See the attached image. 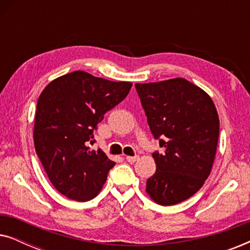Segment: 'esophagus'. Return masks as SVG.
Here are the masks:
<instances>
[{"label": "esophagus", "mask_w": 250, "mask_h": 250, "mask_svg": "<svg viewBox=\"0 0 250 250\" xmlns=\"http://www.w3.org/2000/svg\"><path fill=\"white\" fill-rule=\"evenodd\" d=\"M138 159H139L138 156H127V157H126V160H127L128 163H134Z\"/></svg>", "instance_id": "1"}]
</instances>
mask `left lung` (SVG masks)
Here are the masks:
<instances>
[{"label": "left lung", "instance_id": "left-lung-1", "mask_svg": "<svg viewBox=\"0 0 250 250\" xmlns=\"http://www.w3.org/2000/svg\"><path fill=\"white\" fill-rule=\"evenodd\" d=\"M149 127L165 152L153 153L156 173L146 192L162 206L192 197L211 172L220 119L213 100L184 78L135 84Z\"/></svg>", "mask_w": 250, "mask_h": 250}]
</instances>
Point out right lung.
Wrapping results in <instances>:
<instances>
[{"label":"right lung","mask_w":250,"mask_h":250,"mask_svg":"<svg viewBox=\"0 0 250 250\" xmlns=\"http://www.w3.org/2000/svg\"><path fill=\"white\" fill-rule=\"evenodd\" d=\"M131 82H112L83 70L62 75L41 93L34 146L49 180L64 197H97L115 166L101 149L91 150L93 133L105 112L127 97Z\"/></svg>","instance_id":"right-lung-1"}]
</instances>
